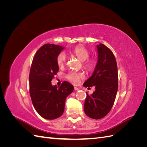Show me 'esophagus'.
Wrapping results in <instances>:
<instances>
[{
	"label": "esophagus",
	"instance_id": "1",
	"mask_svg": "<svg viewBox=\"0 0 147 147\" xmlns=\"http://www.w3.org/2000/svg\"><path fill=\"white\" fill-rule=\"evenodd\" d=\"M74 90H75V91H78L79 90V88H77V87H74Z\"/></svg>",
	"mask_w": 147,
	"mask_h": 147
}]
</instances>
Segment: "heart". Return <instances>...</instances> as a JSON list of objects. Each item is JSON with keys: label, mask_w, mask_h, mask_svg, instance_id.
<instances>
[{"label": "heart", "mask_w": 147, "mask_h": 147, "mask_svg": "<svg viewBox=\"0 0 147 147\" xmlns=\"http://www.w3.org/2000/svg\"><path fill=\"white\" fill-rule=\"evenodd\" d=\"M72 54L76 56L78 59L83 62L84 68L88 71H92L94 70L97 64V59L95 58L89 59L90 56V53L86 48L82 46H77L75 47L73 51ZM67 62V57L64 52L59 53L56 57V63L59 67H63L65 65ZM67 79L73 84H76L78 83L81 79L84 78V74L83 73H77L75 72H71L69 73L66 76Z\"/></svg>", "instance_id": "obj_1"}]
</instances>
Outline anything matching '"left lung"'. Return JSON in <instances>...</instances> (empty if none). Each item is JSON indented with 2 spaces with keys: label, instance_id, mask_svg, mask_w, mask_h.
<instances>
[{
  "label": "left lung",
  "instance_id": "left-lung-1",
  "mask_svg": "<svg viewBox=\"0 0 147 147\" xmlns=\"http://www.w3.org/2000/svg\"><path fill=\"white\" fill-rule=\"evenodd\" d=\"M97 48V65L92 76L83 84L86 88L94 86L96 90L90 96L86 92L84 110L88 117L99 119L106 116L114 104L118 76L116 59L112 50L102 43Z\"/></svg>",
  "mask_w": 147,
  "mask_h": 147
}]
</instances>
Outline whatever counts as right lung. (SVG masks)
<instances>
[{"label":"right lung","instance_id":"1","mask_svg":"<svg viewBox=\"0 0 147 147\" xmlns=\"http://www.w3.org/2000/svg\"><path fill=\"white\" fill-rule=\"evenodd\" d=\"M64 48L47 43L35 53L29 73V93L35 110L43 118L54 119L63 114L66 97L74 86L64 82L58 88L51 80L59 71L56 57Z\"/></svg>","mask_w":147,"mask_h":147}]
</instances>
